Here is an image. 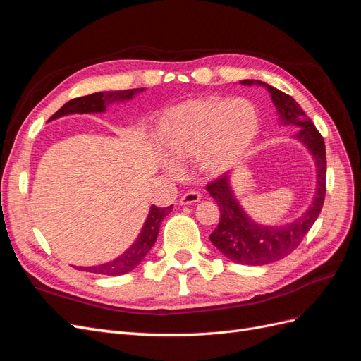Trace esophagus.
Masks as SVG:
<instances>
[{
  "label": "esophagus",
  "instance_id": "1",
  "mask_svg": "<svg viewBox=\"0 0 361 361\" xmlns=\"http://www.w3.org/2000/svg\"><path fill=\"white\" fill-rule=\"evenodd\" d=\"M200 192H197V191H188V192H185L182 197L179 199V203L180 204H192V203H197L199 200H200Z\"/></svg>",
  "mask_w": 361,
  "mask_h": 361
}]
</instances>
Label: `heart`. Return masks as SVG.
Listing matches in <instances>:
<instances>
[{"instance_id":"1","label":"heart","mask_w":361,"mask_h":361,"mask_svg":"<svg viewBox=\"0 0 361 361\" xmlns=\"http://www.w3.org/2000/svg\"><path fill=\"white\" fill-rule=\"evenodd\" d=\"M259 130L260 117L250 101L203 97L169 108L155 135L174 164L197 159L203 173L218 176L244 158Z\"/></svg>"}]
</instances>
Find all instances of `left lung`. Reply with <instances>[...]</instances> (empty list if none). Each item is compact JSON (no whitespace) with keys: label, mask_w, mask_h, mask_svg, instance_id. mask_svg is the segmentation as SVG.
<instances>
[{"label":"left lung","mask_w":361,"mask_h":361,"mask_svg":"<svg viewBox=\"0 0 361 361\" xmlns=\"http://www.w3.org/2000/svg\"><path fill=\"white\" fill-rule=\"evenodd\" d=\"M241 84L265 87L279 113L280 125L300 129L293 138L310 152L316 166V190L310 206L297 220L283 226H265L251 220L233 192L232 174L226 173L206 187L220 207V223L209 235L211 243L235 264L260 267L290 255L319 216L325 199L326 158L322 135L292 96L257 80H243Z\"/></svg>","instance_id":"obj_1"}]
</instances>
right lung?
<instances>
[{
  "instance_id": "obj_1",
  "label": "right lung",
  "mask_w": 361,
  "mask_h": 361,
  "mask_svg": "<svg viewBox=\"0 0 361 361\" xmlns=\"http://www.w3.org/2000/svg\"><path fill=\"white\" fill-rule=\"evenodd\" d=\"M145 90L146 89H130V90H120V92H99V93L89 94V96L76 97V99H72L68 104H64L60 110L49 118V122L51 120H56V118H60L63 116H69V114L105 113L108 105L130 101L134 96L140 94ZM171 207H173V204L167 206V207H158L155 204L150 206L149 215L146 218L143 227H141L137 239L133 243V245L126 248L118 257H116L110 262H105V264H101V265L78 267L76 269L94 272V274H101V276H111V277L122 276V274H126V272H129V271H133L135 267H138L141 264V260L146 257L150 248L154 247L157 238H158V233H159L161 223L164 218H166L171 212Z\"/></svg>"
}]
</instances>
